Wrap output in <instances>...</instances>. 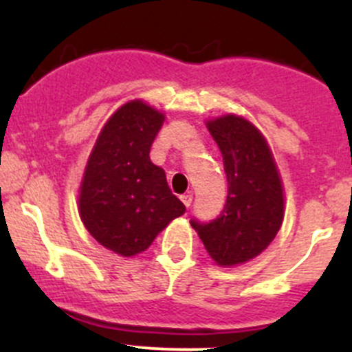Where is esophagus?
I'll return each instance as SVG.
<instances>
[{
    "mask_svg": "<svg viewBox=\"0 0 352 352\" xmlns=\"http://www.w3.org/2000/svg\"><path fill=\"white\" fill-rule=\"evenodd\" d=\"M180 199H182V202H184V206H186V208H190V204H192V194H184V196H180Z\"/></svg>",
    "mask_w": 352,
    "mask_h": 352,
    "instance_id": "obj_1",
    "label": "esophagus"
}]
</instances>
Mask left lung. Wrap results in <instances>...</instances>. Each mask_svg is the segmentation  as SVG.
Segmentation results:
<instances>
[{
    "instance_id": "obj_1",
    "label": "left lung",
    "mask_w": 352,
    "mask_h": 352,
    "mask_svg": "<svg viewBox=\"0 0 352 352\" xmlns=\"http://www.w3.org/2000/svg\"><path fill=\"white\" fill-rule=\"evenodd\" d=\"M223 155L228 196L221 214L190 225L221 267L243 264L269 247L281 228L285 194L274 156L261 131L240 116L208 122Z\"/></svg>"
}]
</instances>
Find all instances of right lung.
<instances>
[{"label": "right lung", "mask_w": 352, "mask_h": 352, "mask_svg": "<svg viewBox=\"0 0 352 352\" xmlns=\"http://www.w3.org/2000/svg\"><path fill=\"white\" fill-rule=\"evenodd\" d=\"M165 116L143 100L112 113L102 127L81 179L80 216L109 250L133 257L146 250L186 206L170 190L150 150Z\"/></svg>", "instance_id": "1"}]
</instances>
